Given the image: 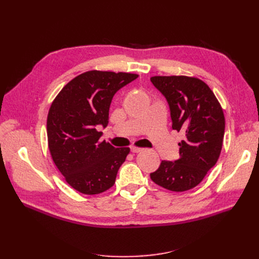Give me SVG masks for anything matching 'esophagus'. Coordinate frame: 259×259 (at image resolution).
<instances>
[{
  "label": "esophagus",
  "mask_w": 259,
  "mask_h": 259,
  "mask_svg": "<svg viewBox=\"0 0 259 259\" xmlns=\"http://www.w3.org/2000/svg\"><path fill=\"white\" fill-rule=\"evenodd\" d=\"M142 151H143V148L134 147V146L131 147V152H132V153H139V152H142Z\"/></svg>",
  "instance_id": "esophagus-1"
}]
</instances>
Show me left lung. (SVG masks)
Masks as SVG:
<instances>
[{
  "mask_svg": "<svg viewBox=\"0 0 259 259\" xmlns=\"http://www.w3.org/2000/svg\"><path fill=\"white\" fill-rule=\"evenodd\" d=\"M150 79L168 102L172 129L185 133L179 144L180 158L161 160L150 178L170 191L184 192L196 187L219 160L225 134L223 108L199 78L172 75Z\"/></svg>",
  "mask_w": 259,
  "mask_h": 259,
  "instance_id": "8db88e82",
  "label": "left lung"
}]
</instances>
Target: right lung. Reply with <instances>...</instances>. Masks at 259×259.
Masks as SVG:
<instances>
[{
  "label": "right lung",
  "instance_id": "1",
  "mask_svg": "<svg viewBox=\"0 0 259 259\" xmlns=\"http://www.w3.org/2000/svg\"><path fill=\"white\" fill-rule=\"evenodd\" d=\"M138 74L91 70L71 79L51 104L47 138L51 157L76 191L93 195L110 189L130 149L101 141L114 94Z\"/></svg>",
  "mask_w": 259,
  "mask_h": 259
}]
</instances>
